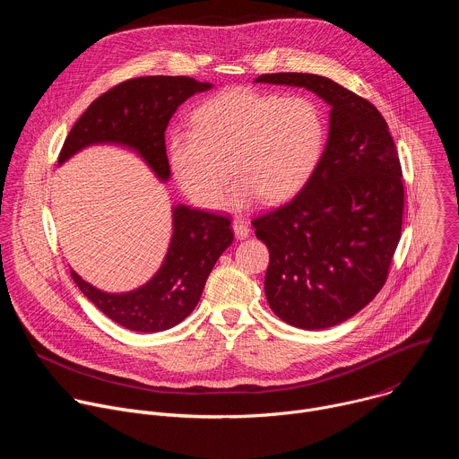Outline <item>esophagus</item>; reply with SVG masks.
Listing matches in <instances>:
<instances>
[{
  "mask_svg": "<svg viewBox=\"0 0 459 459\" xmlns=\"http://www.w3.org/2000/svg\"><path fill=\"white\" fill-rule=\"evenodd\" d=\"M232 230H234V234H236V238L238 239H243V238H247L248 236V225H247V221L245 220H241V218H236L234 221H232Z\"/></svg>",
  "mask_w": 459,
  "mask_h": 459,
  "instance_id": "obj_1",
  "label": "esophagus"
}]
</instances>
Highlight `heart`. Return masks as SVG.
Wrapping results in <instances>:
<instances>
[{
	"mask_svg": "<svg viewBox=\"0 0 459 459\" xmlns=\"http://www.w3.org/2000/svg\"><path fill=\"white\" fill-rule=\"evenodd\" d=\"M194 128L176 126L167 138L174 179L200 207L245 209L259 195L280 204L312 178L325 149V117L305 96L280 98L245 87L227 89L192 114Z\"/></svg>",
	"mask_w": 459,
	"mask_h": 459,
	"instance_id": "obj_1",
	"label": "heart"
}]
</instances>
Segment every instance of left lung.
I'll use <instances>...</instances> for the list:
<instances>
[{"instance_id":"8db88e82","label":"left lung","mask_w":459,"mask_h":459,"mask_svg":"<svg viewBox=\"0 0 459 459\" xmlns=\"http://www.w3.org/2000/svg\"><path fill=\"white\" fill-rule=\"evenodd\" d=\"M254 82L305 87L331 105L312 178L294 200L252 221L271 252L273 312L298 329H329L367 307L388 276L403 221L398 151L379 110L329 78L278 73Z\"/></svg>"}]
</instances>
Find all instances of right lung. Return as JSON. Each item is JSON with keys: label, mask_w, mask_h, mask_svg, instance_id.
I'll return each mask as SVG.
<instances>
[{"label": "right lung", "mask_w": 459, "mask_h": 459, "mask_svg": "<svg viewBox=\"0 0 459 459\" xmlns=\"http://www.w3.org/2000/svg\"><path fill=\"white\" fill-rule=\"evenodd\" d=\"M212 83L188 76H145L126 80L101 94L74 123L57 165L85 147L110 143L133 149L158 179L170 178L165 130L176 108ZM234 239L230 218L172 207V238L158 273L142 287L110 294L71 271L80 290L112 321L136 333H161L181 323L198 305L218 257Z\"/></svg>", "instance_id": "1"}]
</instances>
